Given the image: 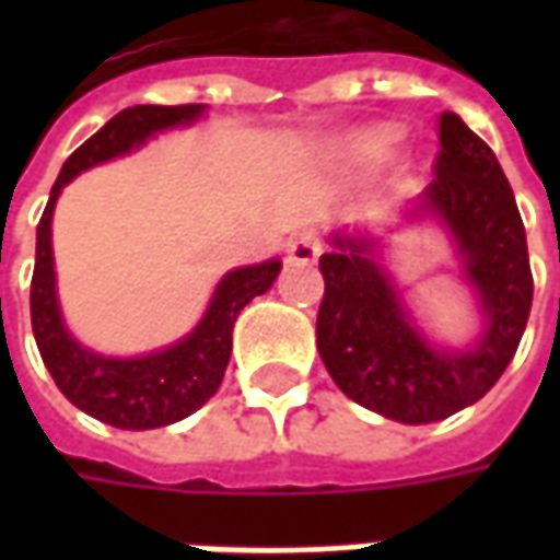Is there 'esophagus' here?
I'll use <instances>...</instances> for the list:
<instances>
[{
  "mask_svg": "<svg viewBox=\"0 0 560 560\" xmlns=\"http://www.w3.org/2000/svg\"><path fill=\"white\" fill-rule=\"evenodd\" d=\"M320 255V233L315 228H305V231L293 233L291 243H288V260L293 264H312Z\"/></svg>",
  "mask_w": 560,
  "mask_h": 560,
  "instance_id": "obj_1",
  "label": "esophagus"
}]
</instances>
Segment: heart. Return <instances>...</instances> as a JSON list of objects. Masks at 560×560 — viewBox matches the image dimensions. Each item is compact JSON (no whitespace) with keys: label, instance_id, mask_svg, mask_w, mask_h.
<instances>
[{"label":"heart","instance_id":"obj_1","mask_svg":"<svg viewBox=\"0 0 560 560\" xmlns=\"http://www.w3.org/2000/svg\"><path fill=\"white\" fill-rule=\"evenodd\" d=\"M396 140H399L396 128H375V131H369L357 140V152L365 159H384L389 149L396 147Z\"/></svg>","mask_w":560,"mask_h":560}]
</instances>
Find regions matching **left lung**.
<instances>
[{
    "instance_id": "left-lung-1",
    "label": "left lung",
    "mask_w": 560,
    "mask_h": 560,
    "mask_svg": "<svg viewBox=\"0 0 560 560\" xmlns=\"http://www.w3.org/2000/svg\"><path fill=\"white\" fill-rule=\"evenodd\" d=\"M422 207L444 221L489 317L468 353L432 351L405 315L365 240L320 255L317 351L336 387L389 420L438 422L480 401L504 375L530 315L534 276L525 224L501 164L456 114L438 116L434 179Z\"/></svg>"
}]
</instances>
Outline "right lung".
I'll use <instances>...</instances> for the list:
<instances>
[{
  "instance_id": "right-lung-1",
  "label": "right lung",
  "mask_w": 560,
  "mask_h": 560,
  "mask_svg": "<svg viewBox=\"0 0 560 560\" xmlns=\"http://www.w3.org/2000/svg\"><path fill=\"white\" fill-rule=\"evenodd\" d=\"M200 110H203L200 104H171V107L138 104L119 110L102 131H95L83 147L71 152L38 221L30 291L35 345L62 396L71 405H78L80 411L116 429H135V432L159 429L185 420L200 405H207L221 387V377L231 360L233 320L255 296L269 291V284L281 269L279 260H267L257 267L228 272L200 327L179 345L140 360H107L98 353L83 351L62 327L54 288V248H50V219L62 185L71 183L92 164H102L138 147L152 131L191 122L195 116H200Z\"/></svg>"
}]
</instances>
